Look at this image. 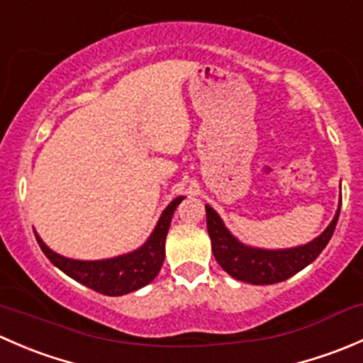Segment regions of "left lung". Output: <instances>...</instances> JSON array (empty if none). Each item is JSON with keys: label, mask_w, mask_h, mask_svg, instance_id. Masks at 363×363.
Returning <instances> with one entry per match:
<instances>
[{"label": "left lung", "mask_w": 363, "mask_h": 363, "mask_svg": "<svg viewBox=\"0 0 363 363\" xmlns=\"http://www.w3.org/2000/svg\"><path fill=\"white\" fill-rule=\"evenodd\" d=\"M205 211H207V230L208 237H211L212 252L221 269L244 283L274 284L286 281L288 277L306 269L327 247L328 240L334 235L335 225H337L340 203L332 223L320 237L311 240L306 246L277 251L258 250V247L239 242L226 230L225 223L221 221L219 214L211 205H205Z\"/></svg>", "instance_id": "1"}]
</instances>
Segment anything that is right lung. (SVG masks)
Returning <instances> with one entry per match:
<instances>
[{"mask_svg":"<svg viewBox=\"0 0 363 363\" xmlns=\"http://www.w3.org/2000/svg\"><path fill=\"white\" fill-rule=\"evenodd\" d=\"M182 200L184 196H179V199L172 200V203L164 208L155 232L151 233L144 246L138 247L137 251L128 252V255L116 256V258L98 259V262H80V259L65 258V256L49 250L38 237V233H35V237L43 255L77 283L101 295H126L135 290H140L142 286L149 284L158 276L164 259V239H167L168 228H170L172 216Z\"/></svg>","mask_w":363,"mask_h":363,"instance_id":"add662e5","label":"right lung"}]
</instances>
